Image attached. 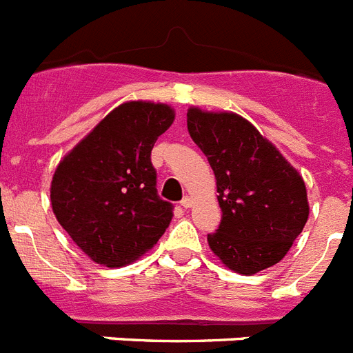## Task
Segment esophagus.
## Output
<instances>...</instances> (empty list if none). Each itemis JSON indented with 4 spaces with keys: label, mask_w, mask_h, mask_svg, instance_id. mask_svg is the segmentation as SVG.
<instances>
[{
    "label": "esophagus",
    "mask_w": 353,
    "mask_h": 353,
    "mask_svg": "<svg viewBox=\"0 0 353 353\" xmlns=\"http://www.w3.org/2000/svg\"><path fill=\"white\" fill-rule=\"evenodd\" d=\"M180 205H182V208H191L192 207V198L191 196H185V198L180 201Z\"/></svg>",
    "instance_id": "obj_1"
}]
</instances>
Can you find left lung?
<instances>
[{
  "label": "left lung",
  "instance_id": "left-lung-1",
  "mask_svg": "<svg viewBox=\"0 0 353 353\" xmlns=\"http://www.w3.org/2000/svg\"><path fill=\"white\" fill-rule=\"evenodd\" d=\"M187 129L219 192V230L207 236L215 256L244 276L279 263L310 215L299 171L240 114L189 108Z\"/></svg>",
  "mask_w": 353,
  "mask_h": 353
}]
</instances>
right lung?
<instances>
[{"label": "right lung", "mask_w": 353, "mask_h": 353, "mask_svg": "<svg viewBox=\"0 0 353 353\" xmlns=\"http://www.w3.org/2000/svg\"><path fill=\"white\" fill-rule=\"evenodd\" d=\"M173 120L168 104L123 102L56 168L52 212L95 263L123 267L138 260L170 226L173 205L159 198L150 154Z\"/></svg>", "instance_id": "right-lung-1"}]
</instances>
